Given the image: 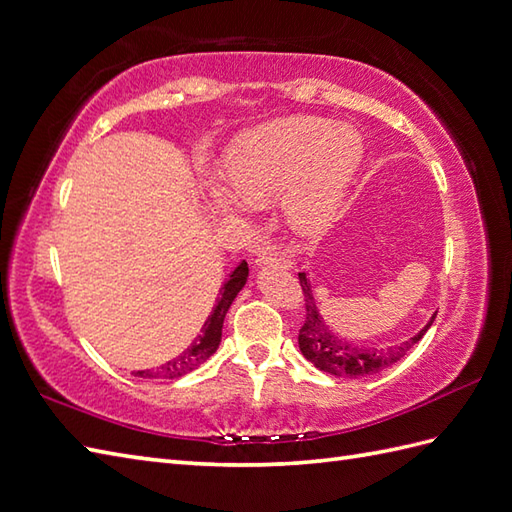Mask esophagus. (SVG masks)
<instances>
[{
	"label": "esophagus",
	"mask_w": 512,
	"mask_h": 512,
	"mask_svg": "<svg viewBox=\"0 0 512 512\" xmlns=\"http://www.w3.org/2000/svg\"><path fill=\"white\" fill-rule=\"evenodd\" d=\"M255 264L257 266L277 264V266H283V268H290L292 261H290L288 255L281 253L277 246H261V248H257V253H255Z\"/></svg>",
	"instance_id": "obj_1"
}]
</instances>
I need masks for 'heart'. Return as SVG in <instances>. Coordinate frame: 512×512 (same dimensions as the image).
<instances>
[{
    "mask_svg": "<svg viewBox=\"0 0 512 512\" xmlns=\"http://www.w3.org/2000/svg\"><path fill=\"white\" fill-rule=\"evenodd\" d=\"M364 157L362 137L349 126L318 117H283L235 141L227 172L237 192L268 200L283 192V213L299 233H318L338 216L347 189ZM224 207L240 209L244 199L216 187Z\"/></svg>",
    "mask_w": 512,
    "mask_h": 512,
    "instance_id": "1",
    "label": "heart"
}]
</instances>
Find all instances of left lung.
Here are the masks:
<instances>
[{
    "instance_id": "obj_1",
    "label": "left lung",
    "mask_w": 512,
    "mask_h": 512,
    "mask_svg": "<svg viewBox=\"0 0 512 512\" xmlns=\"http://www.w3.org/2000/svg\"><path fill=\"white\" fill-rule=\"evenodd\" d=\"M299 283L305 299V323L299 329L301 353L318 368V371H325L334 377H366V375H375L379 371H384L386 366L399 362L403 355H406L414 344L425 336V331L430 329V325L436 318L434 314L425 329H421L414 338L399 344V347L379 349V351L360 349V347H353V344H349L347 340L331 334V329L325 325V320L318 314V307L314 303L312 288L310 283H307L305 272H299Z\"/></svg>"
}]
</instances>
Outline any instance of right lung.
Returning a JSON list of instances; mask_svg holds the SVG:
<instances>
[{
	"label": "right lung",
	"instance_id": "1",
	"mask_svg": "<svg viewBox=\"0 0 512 512\" xmlns=\"http://www.w3.org/2000/svg\"><path fill=\"white\" fill-rule=\"evenodd\" d=\"M246 277H248V264L246 261H242V264L229 275V281L224 283V288L220 290V299H218L216 307H213L211 316L205 320V325H202L198 338L168 364L154 368V371H137L135 375L146 377V379H176V377L192 373L194 368H198L202 362H207L218 349L220 338H222L224 316H227L237 292L244 288Z\"/></svg>",
	"mask_w": 512,
	"mask_h": 512
}]
</instances>
